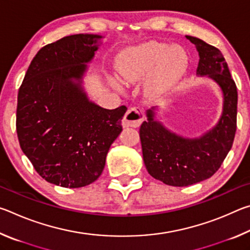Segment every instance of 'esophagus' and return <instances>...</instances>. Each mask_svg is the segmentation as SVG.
I'll return each mask as SVG.
<instances>
[{
  "mask_svg": "<svg viewBox=\"0 0 250 250\" xmlns=\"http://www.w3.org/2000/svg\"><path fill=\"white\" fill-rule=\"evenodd\" d=\"M143 120V113L139 108H130L122 120V125L124 128H138L140 126Z\"/></svg>",
  "mask_w": 250,
  "mask_h": 250,
  "instance_id": "esophagus-1",
  "label": "esophagus"
}]
</instances>
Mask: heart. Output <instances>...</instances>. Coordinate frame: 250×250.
<instances>
[{"mask_svg": "<svg viewBox=\"0 0 250 250\" xmlns=\"http://www.w3.org/2000/svg\"><path fill=\"white\" fill-rule=\"evenodd\" d=\"M116 67L122 83L134 84L146 79L143 94L149 100H160L171 95L183 80L189 58L179 45L149 41L122 50ZM111 83L117 90H122L117 78H111Z\"/></svg>", "mask_w": 250, "mask_h": 250, "instance_id": "heart-1", "label": "heart"}]
</instances>
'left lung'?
<instances>
[{
  "mask_svg": "<svg viewBox=\"0 0 250 250\" xmlns=\"http://www.w3.org/2000/svg\"><path fill=\"white\" fill-rule=\"evenodd\" d=\"M200 56L196 75L217 83L223 96L222 113L213 128L198 137L174 132L161 121L160 107L146 111L140 128L143 161L149 174L171 186H188L209 177L221 167L236 132L237 88L223 54L197 37L185 36Z\"/></svg>",
  "mask_w": 250,
  "mask_h": 250,
  "instance_id": "left-lung-1",
  "label": "left lung"
}]
</instances>
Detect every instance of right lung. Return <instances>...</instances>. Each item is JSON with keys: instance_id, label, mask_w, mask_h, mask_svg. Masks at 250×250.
I'll use <instances>...</instances> for the list:
<instances>
[{"instance_id": "obj_1", "label": "right lung", "mask_w": 250, "mask_h": 250, "mask_svg": "<svg viewBox=\"0 0 250 250\" xmlns=\"http://www.w3.org/2000/svg\"><path fill=\"white\" fill-rule=\"evenodd\" d=\"M103 35L76 34L41 48L19 90L21 149L49 183L77 188L101 175L122 131L125 105L104 109L89 99L83 78Z\"/></svg>"}]
</instances>
